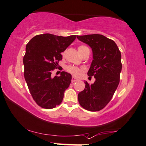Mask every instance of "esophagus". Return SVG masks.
Wrapping results in <instances>:
<instances>
[{
	"label": "esophagus",
	"mask_w": 146,
	"mask_h": 146,
	"mask_svg": "<svg viewBox=\"0 0 146 146\" xmlns=\"http://www.w3.org/2000/svg\"><path fill=\"white\" fill-rule=\"evenodd\" d=\"M78 80H79L78 78H75V77H73V78H72V79H71V82H76V81H78Z\"/></svg>",
	"instance_id": "obj_1"
}]
</instances>
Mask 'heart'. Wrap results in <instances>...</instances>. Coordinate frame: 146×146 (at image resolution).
Segmentation results:
<instances>
[{
    "mask_svg": "<svg viewBox=\"0 0 146 146\" xmlns=\"http://www.w3.org/2000/svg\"><path fill=\"white\" fill-rule=\"evenodd\" d=\"M86 48H87L86 46L85 45H80L78 47V51L80 52V54L82 53L83 51L85 50ZM67 70L68 72L71 73V74L75 75V76H79L82 73V69L78 67H75V66H69L67 67Z\"/></svg>",
    "mask_w": 146,
    "mask_h": 146,
    "instance_id": "1",
    "label": "heart"
}]
</instances>
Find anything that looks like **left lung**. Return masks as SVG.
<instances>
[{"label":"left lung","mask_w":146,"mask_h":146,"mask_svg":"<svg viewBox=\"0 0 146 146\" xmlns=\"http://www.w3.org/2000/svg\"><path fill=\"white\" fill-rule=\"evenodd\" d=\"M77 38L92 49L93 60L88 75L95 78L94 84L85 82V88L78 94L79 103L88 111H100L111 101L120 82L121 53L113 40L102 35H83Z\"/></svg>","instance_id":"left-lung-1"}]
</instances>
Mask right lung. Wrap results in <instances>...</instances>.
Here are the masks:
<instances>
[{
  "mask_svg": "<svg viewBox=\"0 0 146 146\" xmlns=\"http://www.w3.org/2000/svg\"><path fill=\"white\" fill-rule=\"evenodd\" d=\"M77 35L68 36L49 34L34 36L26 47L23 58L24 78L33 99L38 106L52 109L62 101L64 93L71 82V75L62 71L59 77H52L64 52Z\"/></svg>",
  "mask_w": 146,
  "mask_h": 146,
  "instance_id": "obj_1",
  "label": "right lung"
}]
</instances>
